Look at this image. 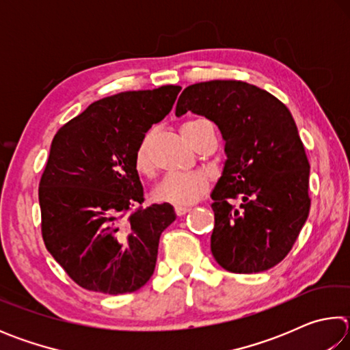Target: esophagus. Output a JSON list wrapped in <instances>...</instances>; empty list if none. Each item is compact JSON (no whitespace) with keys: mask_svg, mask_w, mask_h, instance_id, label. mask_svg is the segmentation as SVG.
I'll return each instance as SVG.
<instances>
[{"mask_svg":"<svg viewBox=\"0 0 350 350\" xmlns=\"http://www.w3.org/2000/svg\"><path fill=\"white\" fill-rule=\"evenodd\" d=\"M189 210H191V208H189V206H176L174 213H176L177 216H183V215H187Z\"/></svg>","mask_w":350,"mask_h":350,"instance_id":"obj_1","label":"esophagus"}]
</instances>
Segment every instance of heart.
<instances>
[{
	"mask_svg": "<svg viewBox=\"0 0 350 350\" xmlns=\"http://www.w3.org/2000/svg\"><path fill=\"white\" fill-rule=\"evenodd\" d=\"M204 125H208L206 120H191L187 122L182 126V134L189 145H194L196 137L199 134V129ZM152 131H148L144 134V137L135 146L134 151V168L137 173L144 176H151L154 171V162L151 154V145H152ZM210 182L206 176L202 173H171L163 177V179L157 183L152 189L154 200L161 204H170L176 206H187L204 196L208 191Z\"/></svg>",
	"mask_w": 350,
	"mask_h": 350,
	"instance_id": "b5f03b06",
	"label": "heart"
}]
</instances>
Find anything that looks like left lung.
<instances>
[{
    "label": "left lung",
    "mask_w": 350,
    "mask_h": 350,
    "mask_svg": "<svg viewBox=\"0 0 350 350\" xmlns=\"http://www.w3.org/2000/svg\"><path fill=\"white\" fill-rule=\"evenodd\" d=\"M188 111L215 122L225 140L227 161L211 193L213 256L233 273L275 267L310 210V165L292 114L270 92L238 80L185 88L176 116Z\"/></svg>",
    "instance_id": "8db88e82"
}]
</instances>
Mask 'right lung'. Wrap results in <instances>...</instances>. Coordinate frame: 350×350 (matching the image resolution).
<instances>
[{"label": "right lung", "instance_id": "add662e5", "mask_svg": "<svg viewBox=\"0 0 350 350\" xmlns=\"http://www.w3.org/2000/svg\"><path fill=\"white\" fill-rule=\"evenodd\" d=\"M180 86L97 100L58 129L38 199L44 245L80 287L131 293L156 269L159 239L174 222L170 204H144L135 146L173 108Z\"/></svg>", "mask_w": 350, "mask_h": 350}]
</instances>
